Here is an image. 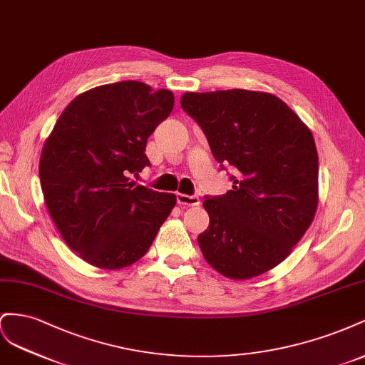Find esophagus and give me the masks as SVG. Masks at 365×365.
Returning a JSON list of instances; mask_svg holds the SVG:
<instances>
[{"label":"esophagus","instance_id":"esophagus-1","mask_svg":"<svg viewBox=\"0 0 365 365\" xmlns=\"http://www.w3.org/2000/svg\"><path fill=\"white\" fill-rule=\"evenodd\" d=\"M175 197H177V203L179 205H186V206H199L200 205L199 195H188V194L177 192Z\"/></svg>","mask_w":365,"mask_h":365}]
</instances>
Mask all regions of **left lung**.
<instances>
[{
    "label": "left lung",
    "instance_id": "left-lung-1",
    "mask_svg": "<svg viewBox=\"0 0 365 365\" xmlns=\"http://www.w3.org/2000/svg\"><path fill=\"white\" fill-rule=\"evenodd\" d=\"M232 190L206 195L210 226L197 242L217 272L247 279L290 254L318 205V153L310 130L274 95L249 90L185 93Z\"/></svg>",
    "mask_w": 365,
    "mask_h": 365
}]
</instances>
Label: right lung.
<instances>
[{"instance_id":"add662e5","label":"right lung","mask_w":365,"mask_h":365,"mask_svg":"<svg viewBox=\"0 0 365 365\" xmlns=\"http://www.w3.org/2000/svg\"><path fill=\"white\" fill-rule=\"evenodd\" d=\"M174 95L122 81L82 93L44 143L39 179L50 217L71 251L101 269L142 258L175 195L134 186L150 160L147 140L170 116Z\"/></svg>"}]
</instances>
